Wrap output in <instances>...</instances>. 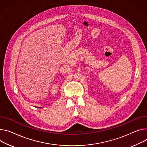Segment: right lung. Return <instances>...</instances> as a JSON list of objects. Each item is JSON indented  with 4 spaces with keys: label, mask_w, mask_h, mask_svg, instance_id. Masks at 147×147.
Segmentation results:
<instances>
[{
    "label": "right lung",
    "mask_w": 147,
    "mask_h": 147,
    "mask_svg": "<svg viewBox=\"0 0 147 147\" xmlns=\"http://www.w3.org/2000/svg\"><path fill=\"white\" fill-rule=\"evenodd\" d=\"M37 108H39V109H40H40H42V107H37Z\"/></svg>",
    "instance_id": "right-lung-1"
}]
</instances>
